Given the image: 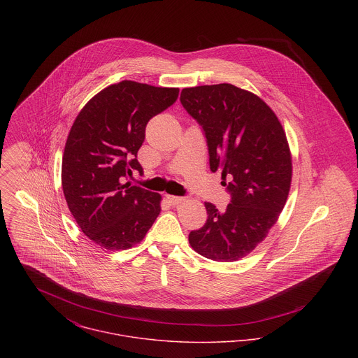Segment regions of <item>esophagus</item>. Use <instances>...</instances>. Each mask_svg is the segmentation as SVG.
<instances>
[{"label": "esophagus", "instance_id": "1", "mask_svg": "<svg viewBox=\"0 0 358 358\" xmlns=\"http://www.w3.org/2000/svg\"><path fill=\"white\" fill-rule=\"evenodd\" d=\"M166 199H168V201L172 205H179L185 200L183 197H178V196H168Z\"/></svg>", "mask_w": 358, "mask_h": 358}]
</instances>
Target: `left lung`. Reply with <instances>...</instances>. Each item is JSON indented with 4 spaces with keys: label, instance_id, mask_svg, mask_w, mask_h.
I'll return each mask as SVG.
<instances>
[{
    "label": "left lung",
    "instance_id": "obj_1",
    "mask_svg": "<svg viewBox=\"0 0 358 358\" xmlns=\"http://www.w3.org/2000/svg\"><path fill=\"white\" fill-rule=\"evenodd\" d=\"M185 110L201 125L209 168L222 171L230 204L205 203L204 226L189 234L192 248L216 262H234L255 250L287 203L292 159L274 111L231 84L185 88Z\"/></svg>",
    "mask_w": 358,
    "mask_h": 358
}]
</instances>
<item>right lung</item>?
<instances>
[{"label": "right lung", "instance_id": "right-lung-1", "mask_svg": "<svg viewBox=\"0 0 358 358\" xmlns=\"http://www.w3.org/2000/svg\"><path fill=\"white\" fill-rule=\"evenodd\" d=\"M178 88L121 81L104 88L77 115L62 159L66 203L83 233L106 250L141 243L161 210V196L129 182L143 173L136 155L154 115L176 102Z\"/></svg>", "mask_w": 358, "mask_h": 358}]
</instances>
